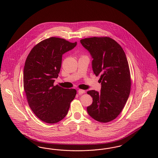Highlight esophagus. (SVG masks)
<instances>
[{"label": "esophagus", "mask_w": 158, "mask_h": 158, "mask_svg": "<svg viewBox=\"0 0 158 158\" xmlns=\"http://www.w3.org/2000/svg\"><path fill=\"white\" fill-rule=\"evenodd\" d=\"M85 92V90H83V89H79V90H78V93H79V95L83 94H84Z\"/></svg>", "instance_id": "esophagus-1"}]
</instances>
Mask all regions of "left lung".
<instances>
[{"instance_id": "left-lung-1", "label": "left lung", "mask_w": 158, "mask_h": 158, "mask_svg": "<svg viewBox=\"0 0 158 158\" xmlns=\"http://www.w3.org/2000/svg\"><path fill=\"white\" fill-rule=\"evenodd\" d=\"M80 41L93 59L94 74L101 76V92H87L93 98L87 111L95 120L110 122L120 114L130 92V72L126 54L120 45L111 38L94 37Z\"/></svg>"}]
</instances>
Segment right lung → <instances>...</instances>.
Here are the masks:
<instances>
[{"mask_svg":"<svg viewBox=\"0 0 158 158\" xmlns=\"http://www.w3.org/2000/svg\"><path fill=\"white\" fill-rule=\"evenodd\" d=\"M77 43L51 37L35 45L23 69V88L29 106L38 118L56 123L68 114L76 94L75 89L54 85L60 72L62 55L72 50Z\"/></svg>","mask_w":158,"mask_h":158,"instance_id":"right-lung-1","label":"right lung"}]
</instances>
